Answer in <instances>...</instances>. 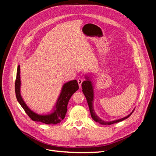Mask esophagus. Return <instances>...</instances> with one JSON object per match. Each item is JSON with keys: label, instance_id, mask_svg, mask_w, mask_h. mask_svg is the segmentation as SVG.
<instances>
[{"label": "esophagus", "instance_id": "34e87169", "mask_svg": "<svg viewBox=\"0 0 156 156\" xmlns=\"http://www.w3.org/2000/svg\"><path fill=\"white\" fill-rule=\"evenodd\" d=\"M84 81V79L83 78H81V77H80V78H79L78 79H77V82H78V84H79V85L81 87V84H82V83Z\"/></svg>", "mask_w": 156, "mask_h": 156}]
</instances>
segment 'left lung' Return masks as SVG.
<instances>
[{
	"label": "left lung",
	"instance_id": "8db88e82",
	"mask_svg": "<svg viewBox=\"0 0 156 156\" xmlns=\"http://www.w3.org/2000/svg\"><path fill=\"white\" fill-rule=\"evenodd\" d=\"M87 81H84V82H83L81 86L83 87V92L84 94V96L86 97V99L87 100V103L89 107V109H90V115L91 116L92 118V119L96 122L100 123V124H103V125H111L112 124H115L117 123V122H121L122 120H124L126 119H127L134 111H132V112L131 114H129L128 116H127L126 117L123 118V119H121L119 120H115V121H112V122H105L101 120L100 118L98 116H97V115H96L95 112H94V108H93V98H94V92H93V88H92V84L90 81H89L88 79V78L87 79Z\"/></svg>",
	"mask_w": 156,
	"mask_h": 156
}]
</instances>
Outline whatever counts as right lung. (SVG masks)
<instances>
[{"mask_svg": "<svg viewBox=\"0 0 156 156\" xmlns=\"http://www.w3.org/2000/svg\"><path fill=\"white\" fill-rule=\"evenodd\" d=\"M20 66H18L17 76L15 82V91L17 100L23 109L33 121L40 122L46 124H56L62 121L66 116L67 112L68 103L70 98L79 89V85L76 80L69 81L64 84L62 92L55 105V110L48 115H39L32 111L23 101L20 94Z\"/></svg>", "mask_w": 156, "mask_h": 156, "instance_id": "add662e5", "label": "right lung"}]
</instances>
